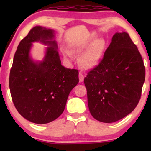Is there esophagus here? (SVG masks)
Returning <instances> with one entry per match:
<instances>
[{"label":"esophagus","mask_w":151,"mask_h":151,"mask_svg":"<svg viewBox=\"0 0 151 151\" xmlns=\"http://www.w3.org/2000/svg\"><path fill=\"white\" fill-rule=\"evenodd\" d=\"M84 75H83V74H81L80 72V73L79 74V82H82V81H84Z\"/></svg>","instance_id":"obj_1"}]
</instances>
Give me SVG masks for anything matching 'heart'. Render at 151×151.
I'll return each mask as SVG.
<instances>
[{
	"label": "heart",
	"instance_id": "heart-1",
	"mask_svg": "<svg viewBox=\"0 0 151 151\" xmlns=\"http://www.w3.org/2000/svg\"><path fill=\"white\" fill-rule=\"evenodd\" d=\"M95 35L91 36L81 45L75 47L76 52L81 53L84 52L79 59V64L84 69H91L99 61L105 46V41L102 38L94 40ZM65 55L70 57V53L65 51Z\"/></svg>",
	"mask_w": 151,
	"mask_h": 151
}]
</instances>
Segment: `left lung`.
<instances>
[{
	"label": "left lung",
	"instance_id": "left-lung-1",
	"mask_svg": "<svg viewBox=\"0 0 151 151\" xmlns=\"http://www.w3.org/2000/svg\"><path fill=\"white\" fill-rule=\"evenodd\" d=\"M145 76L143 59L129 35L116 32L101 61L84 78L91 116L113 123L129 115L139 102Z\"/></svg>",
	"mask_w": 151,
	"mask_h": 151
}]
</instances>
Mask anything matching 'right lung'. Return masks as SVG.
<instances>
[{"instance_id": "1", "label": "right lung", "mask_w": 151, "mask_h": 151, "mask_svg": "<svg viewBox=\"0 0 151 151\" xmlns=\"http://www.w3.org/2000/svg\"><path fill=\"white\" fill-rule=\"evenodd\" d=\"M55 30L35 26L20 41L9 77L11 97L19 114L37 124L51 122L64 111L67 98L79 82V72L62 65ZM48 46L44 58L36 61L30 55L32 43Z\"/></svg>"}]
</instances>
